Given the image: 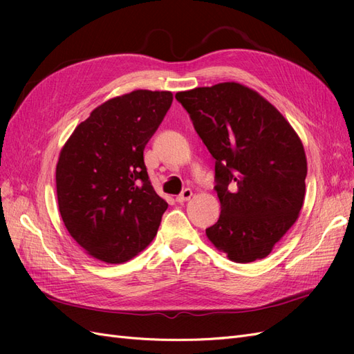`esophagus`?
Here are the masks:
<instances>
[{
  "label": "esophagus",
  "instance_id": "esophagus-1",
  "mask_svg": "<svg viewBox=\"0 0 354 354\" xmlns=\"http://www.w3.org/2000/svg\"><path fill=\"white\" fill-rule=\"evenodd\" d=\"M192 195H194V192H192L190 189H185V190L181 192V194L176 198V201H177V202H180V203H183V202L189 201V199L192 198Z\"/></svg>",
  "mask_w": 354,
  "mask_h": 354
}]
</instances>
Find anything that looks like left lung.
<instances>
[{"instance_id":"left-lung-1","label":"left lung","mask_w":354,"mask_h":354,"mask_svg":"<svg viewBox=\"0 0 354 354\" xmlns=\"http://www.w3.org/2000/svg\"><path fill=\"white\" fill-rule=\"evenodd\" d=\"M176 99L216 159L221 214L205 230L209 242L234 263L266 259L303 208L301 138L269 100L239 82L178 91Z\"/></svg>"}]
</instances>
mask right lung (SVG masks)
I'll return each instance as SVG.
<instances>
[{"label":"right lung","instance_id":"right-lung-1","mask_svg":"<svg viewBox=\"0 0 354 354\" xmlns=\"http://www.w3.org/2000/svg\"><path fill=\"white\" fill-rule=\"evenodd\" d=\"M173 103L171 91L134 90L77 125L56 167L63 223L93 259L121 264L153 241L168 208L149 180L145 146Z\"/></svg>","mask_w":354,"mask_h":354}]
</instances>
